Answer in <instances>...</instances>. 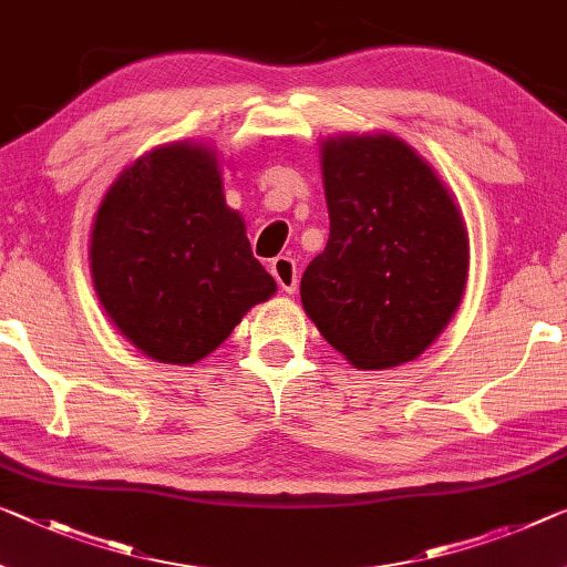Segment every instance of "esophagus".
Listing matches in <instances>:
<instances>
[{
	"label": "esophagus",
	"instance_id": "34e87169",
	"mask_svg": "<svg viewBox=\"0 0 567 567\" xmlns=\"http://www.w3.org/2000/svg\"><path fill=\"white\" fill-rule=\"evenodd\" d=\"M271 274L276 276L278 286H281L286 293H293L296 286H299V274H296V260L289 258V256L274 258Z\"/></svg>",
	"mask_w": 567,
	"mask_h": 567
}]
</instances>
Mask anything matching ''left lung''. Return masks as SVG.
I'll return each mask as SVG.
<instances>
[{"instance_id":"1","label":"left lung","mask_w":567,"mask_h":567,"mask_svg":"<svg viewBox=\"0 0 567 567\" xmlns=\"http://www.w3.org/2000/svg\"><path fill=\"white\" fill-rule=\"evenodd\" d=\"M327 248L301 276V303L354 368L421 357L458 309L468 235L454 195L390 134L321 144Z\"/></svg>"}]
</instances>
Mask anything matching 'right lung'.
<instances>
[{"mask_svg": "<svg viewBox=\"0 0 567 567\" xmlns=\"http://www.w3.org/2000/svg\"><path fill=\"white\" fill-rule=\"evenodd\" d=\"M89 256L109 319L159 362L203 360L276 293L246 223L225 205L215 152L199 144L159 146L118 174Z\"/></svg>", "mask_w": 567, "mask_h": 567, "instance_id": "right-lung-1", "label": "right lung"}]
</instances>
